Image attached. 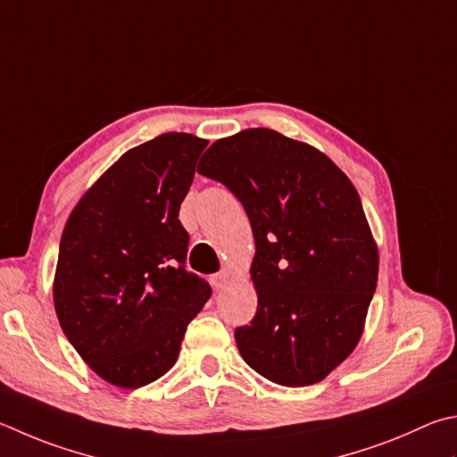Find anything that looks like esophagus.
Returning a JSON list of instances; mask_svg holds the SVG:
<instances>
[{
    "label": "esophagus",
    "mask_w": 457,
    "mask_h": 457,
    "mask_svg": "<svg viewBox=\"0 0 457 457\" xmlns=\"http://www.w3.org/2000/svg\"><path fill=\"white\" fill-rule=\"evenodd\" d=\"M231 281V271H221L218 276L212 278V284L215 289H223Z\"/></svg>",
    "instance_id": "34e87169"
}]
</instances>
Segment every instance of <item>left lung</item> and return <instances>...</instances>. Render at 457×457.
Returning a JSON list of instances; mask_svg holds the SVG:
<instances>
[{"label": "left lung", "instance_id": "left-lung-1", "mask_svg": "<svg viewBox=\"0 0 457 457\" xmlns=\"http://www.w3.org/2000/svg\"><path fill=\"white\" fill-rule=\"evenodd\" d=\"M197 171L244 204L257 312L236 329L247 366L303 387L350 355L376 292L379 253L358 189L326 154L268 128L221 137Z\"/></svg>", "mask_w": 457, "mask_h": 457}]
</instances>
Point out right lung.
I'll use <instances>...</instances> for the list:
<instances>
[{"label": "right lung", "instance_id": "1", "mask_svg": "<svg viewBox=\"0 0 457 457\" xmlns=\"http://www.w3.org/2000/svg\"><path fill=\"white\" fill-rule=\"evenodd\" d=\"M207 139L162 134L128 149L65 223L54 305L65 337L107 384L136 389L168 373L212 289L186 271L179 205Z\"/></svg>", "mask_w": 457, "mask_h": 457}]
</instances>
